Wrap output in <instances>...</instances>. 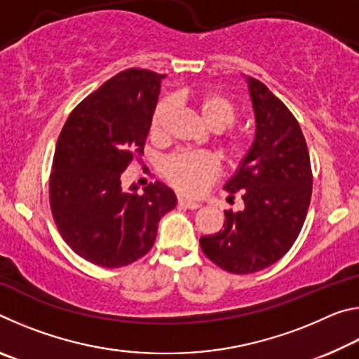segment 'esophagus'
Masks as SVG:
<instances>
[{
	"instance_id": "34e87169",
	"label": "esophagus",
	"mask_w": 359,
	"mask_h": 359,
	"mask_svg": "<svg viewBox=\"0 0 359 359\" xmlns=\"http://www.w3.org/2000/svg\"><path fill=\"white\" fill-rule=\"evenodd\" d=\"M179 204L185 205V208L191 209V210H196V209L201 208V204H199L198 201H193V199H188V198H184V196H179Z\"/></svg>"
}]
</instances>
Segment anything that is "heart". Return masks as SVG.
<instances>
[{
  "label": "heart",
  "mask_w": 359,
  "mask_h": 359,
  "mask_svg": "<svg viewBox=\"0 0 359 359\" xmlns=\"http://www.w3.org/2000/svg\"><path fill=\"white\" fill-rule=\"evenodd\" d=\"M210 130L223 131L233 125L236 109L226 96L203 90L187 98ZM172 112V100L165 98L158 102L150 118L149 135L154 141H163L166 136L168 118ZM250 151V141L242 135H228L222 141V154L231 166H239ZM163 175L175 190L196 196L201 194L212 180L217 179L218 165L214 156L199 151H179L169 156L163 165Z\"/></svg>",
  "instance_id": "1"
}]
</instances>
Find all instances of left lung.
Instances as JSON below:
<instances>
[{"label": "left lung", "instance_id": "left-lung-1", "mask_svg": "<svg viewBox=\"0 0 359 359\" xmlns=\"http://www.w3.org/2000/svg\"><path fill=\"white\" fill-rule=\"evenodd\" d=\"M255 112V139L239 169L224 184L244 201L224 212L223 229L199 239L222 269L252 274L277 263L299 236L312 196L306 139L290 109L263 82L247 77Z\"/></svg>", "mask_w": 359, "mask_h": 359}]
</instances>
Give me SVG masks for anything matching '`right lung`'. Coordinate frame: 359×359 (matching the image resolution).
<instances>
[{
    "label": "right lung",
    "instance_id": "right-lung-1",
    "mask_svg": "<svg viewBox=\"0 0 359 359\" xmlns=\"http://www.w3.org/2000/svg\"><path fill=\"white\" fill-rule=\"evenodd\" d=\"M163 74L131 68L79 102L60 133L48 180L57 228L72 252L101 267H121L154 245L158 222L177 204L171 188H121V172L144 155Z\"/></svg>",
    "mask_w": 359,
    "mask_h": 359
}]
</instances>
